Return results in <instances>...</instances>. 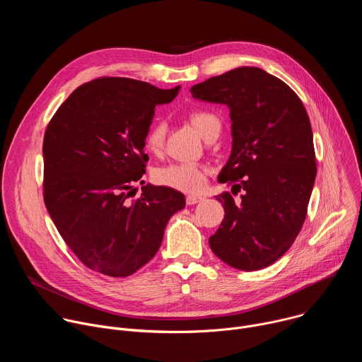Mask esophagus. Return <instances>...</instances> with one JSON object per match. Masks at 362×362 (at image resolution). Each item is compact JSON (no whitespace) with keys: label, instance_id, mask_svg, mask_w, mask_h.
<instances>
[{"label":"esophagus","instance_id":"obj_1","mask_svg":"<svg viewBox=\"0 0 362 362\" xmlns=\"http://www.w3.org/2000/svg\"><path fill=\"white\" fill-rule=\"evenodd\" d=\"M202 200H203L202 196H194V194H190V196L186 197V203H187V204H196V203H199V202H202Z\"/></svg>","mask_w":362,"mask_h":362}]
</instances>
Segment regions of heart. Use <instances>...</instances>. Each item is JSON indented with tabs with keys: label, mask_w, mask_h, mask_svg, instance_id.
<instances>
[{
	"label": "heart",
	"mask_w": 362,
	"mask_h": 362,
	"mask_svg": "<svg viewBox=\"0 0 362 362\" xmlns=\"http://www.w3.org/2000/svg\"><path fill=\"white\" fill-rule=\"evenodd\" d=\"M190 123L203 136L208 137L216 127H221L219 119L209 112H194L190 115ZM166 137L165 122L153 123L144 137L146 148L151 153H159L163 148ZM206 175L208 168L196 162H173L158 168L153 172V179L156 183L185 192L196 193L200 192L206 185Z\"/></svg>",
	"instance_id": "1"
}]
</instances>
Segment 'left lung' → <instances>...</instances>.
I'll return each mask as SVG.
<instances>
[{
	"instance_id": "left-lung-1",
	"label": "left lung",
	"mask_w": 362,
	"mask_h": 362,
	"mask_svg": "<svg viewBox=\"0 0 362 362\" xmlns=\"http://www.w3.org/2000/svg\"><path fill=\"white\" fill-rule=\"evenodd\" d=\"M193 98L229 107L232 151L219 173L232 185L216 199L225 219L209 238L232 268L257 271L291 247L306 218L317 176L311 123L296 93L257 67H239L190 88Z\"/></svg>"
}]
</instances>
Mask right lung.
Here are the masks:
<instances>
[{
  "label": "right lung",
  "instance_id": "add662e5",
  "mask_svg": "<svg viewBox=\"0 0 362 362\" xmlns=\"http://www.w3.org/2000/svg\"><path fill=\"white\" fill-rule=\"evenodd\" d=\"M179 90L101 77L77 87L47 126L45 208L91 271L115 278L139 271L159 250L169 219L185 208V196L170 187L143 186L136 200L127 193L146 173L144 137L154 109Z\"/></svg>",
  "mask_w": 362,
  "mask_h": 362
}]
</instances>
